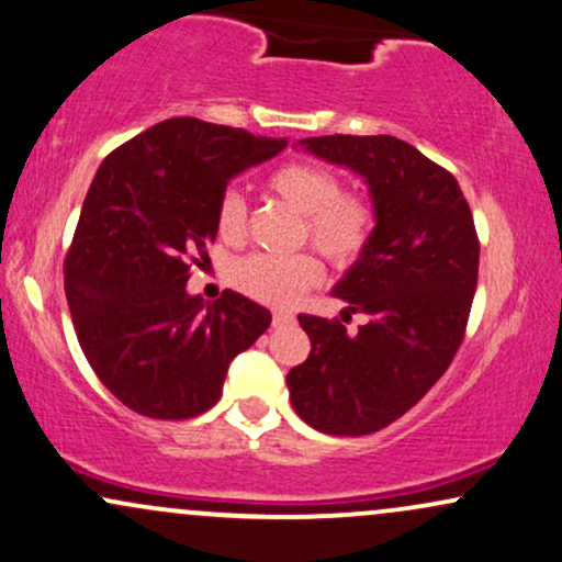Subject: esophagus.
I'll return each mask as SVG.
<instances>
[{"mask_svg":"<svg viewBox=\"0 0 562 562\" xmlns=\"http://www.w3.org/2000/svg\"><path fill=\"white\" fill-rule=\"evenodd\" d=\"M289 323H294V315L292 313H273V328H281V326H289Z\"/></svg>","mask_w":562,"mask_h":562,"instance_id":"esophagus-1","label":"esophagus"}]
</instances>
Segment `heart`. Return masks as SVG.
I'll list each match as a JSON object with an SVG mask.
<instances>
[{"label":"heart","instance_id":"heart-1","mask_svg":"<svg viewBox=\"0 0 562 562\" xmlns=\"http://www.w3.org/2000/svg\"><path fill=\"white\" fill-rule=\"evenodd\" d=\"M268 187L302 213V239H310L336 266H349L366 252L375 228L373 200L362 191L341 189L339 176L313 160H292L273 170ZM215 231L223 241L247 234V202L226 189L215 204ZM323 279L313 252L247 255L231 266V283L266 305H292L305 289Z\"/></svg>","mask_w":562,"mask_h":562}]
</instances>
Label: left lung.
Returning <instances> with one entry per match:
<instances>
[{"label": "left lung", "mask_w": 562, "mask_h": 562, "mask_svg": "<svg viewBox=\"0 0 562 562\" xmlns=\"http://www.w3.org/2000/svg\"><path fill=\"white\" fill-rule=\"evenodd\" d=\"M300 144L366 178L375 228L334 289L368 323L352 334L339 318L296 315L310 355L286 375L289 397L307 426L366 437L424 400L463 345L479 281L476 226L450 170L402 138L334 134Z\"/></svg>", "instance_id": "obj_1"}]
</instances>
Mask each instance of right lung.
Instances as JSON below:
<instances>
[{"label": "right lung", "mask_w": 562, "mask_h": 562, "mask_svg": "<svg viewBox=\"0 0 562 562\" xmlns=\"http://www.w3.org/2000/svg\"><path fill=\"white\" fill-rule=\"evenodd\" d=\"M286 138L170 117L110 151L83 200L65 257L78 345L104 386L138 415L183 420L221 400L231 360L270 313L231 292H187L191 266L215 241V204L241 170Z\"/></svg>", "instance_id": "1"}]
</instances>
